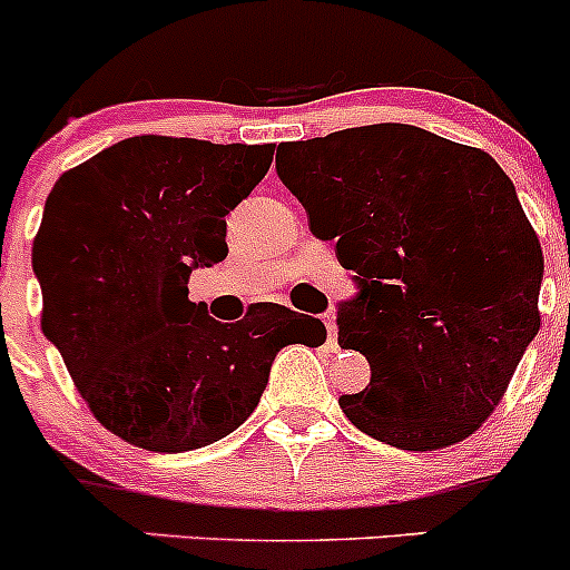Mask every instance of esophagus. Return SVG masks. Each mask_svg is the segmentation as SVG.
Instances as JSON below:
<instances>
[{
	"instance_id": "1",
	"label": "esophagus",
	"mask_w": 570,
	"mask_h": 570,
	"mask_svg": "<svg viewBox=\"0 0 570 570\" xmlns=\"http://www.w3.org/2000/svg\"><path fill=\"white\" fill-rule=\"evenodd\" d=\"M325 327H327V342H331V347L336 350L338 347V325H336V317H333V314H327L325 317Z\"/></svg>"
}]
</instances>
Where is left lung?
I'll return each instance as SVG.
<instances>
[{"mask_svg": "<svg viewBox=\"0 0 570 570\" xmlns=\"http://www.w3.org/2000/svg\"><path fill=\"white\" fill-rule=\"evenodd\" d=\"M278 154L281 181L361 286L338 344L366 355L372 381L338 396L344 416L411 452L469 439L540 327L543 250L513 181L480 148L407 124Z\"/></svg>", "mask_w": 570, "mask_h": 570, "instance_id": "left-lung-1", "label": "left lung"}]
</instances>
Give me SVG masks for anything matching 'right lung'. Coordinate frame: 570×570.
Listing matches in <instances>:
<instances>
[{
	"mask_svg": "<svg viewBox=\"0 0 570 570\" xmlns=\"http://www.w3.org/2000/svg\"><path fill=\"white\" fill-rule=\"evenodd\" d=\"M275 146L193 137L120 140L66 170L32 243L40 327L73 386L118 439L187 452L234 433L286 344L320 347V320L258 303L217 322L189 275L228 256L226 215L273 165Z\"/></svg>",
	"mask_w": 570,
	"mask_h": 570,
	"instance_id": "add662e5",
	"label": "right lung"
}]
</instances>
